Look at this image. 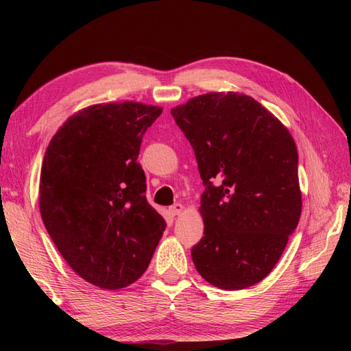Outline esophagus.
<instances>
[{"instance_id": "obj_1", "label": "esophagus", "mask_w": 351, "mask_h": 351, "mask_svg": "<svg viewBox=\"0 0 351 351\" xmlns=\"http://www.w3.org/2000/svg\"><path fill=\"white\" fill-rule=\"evenodd\" d=\"M183 212V205L182 204H176V205H173L171 208H169V214H171L173 217H176V215H180Z\"/></svg>"}]
</instances>
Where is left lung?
Returning a JSON list of instances; mask_svg holds the SVG:
<instances>
[{
  "label": "left lung",
  "instance_id": "left-lung-1",
  "mask_svg": "<svg viewBox=\"0 0 351 351\" xmlns=\"http://www.w3.org/2000/svg\"><path fill=\"white\" fill-rule=\"evenodd\" d=\"M204 180L205 231L192 249L197 272L222 290L258 284L299 224V155L290 132L237 92L206 93L171 110Z\"/></svg>",
  "mask_w": 351,
  "mask_h": 351
}]
</instances>
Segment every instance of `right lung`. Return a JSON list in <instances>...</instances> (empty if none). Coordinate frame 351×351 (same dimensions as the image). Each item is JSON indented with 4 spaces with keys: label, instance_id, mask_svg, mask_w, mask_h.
Listing matches in <instances>:
<instances>
[{
    "label": "right lung",
    "instance_id": "obj_1",
    "mask_svg": "<svg viewBox=\"0 0 351 351\" xmlns=\"http://www.w3.org/2000/svg\"><path fill=\"white\" fill-rule=\"evenodd\" d=\"M162 108L111 102L71 115L44 156L39 209L49 237L83 280L119 290L141 278L167 227L147 204L137 156Z\"/></svg>",
    "mask_w": 351,
    "mask_h": 351
}]
</instances>
